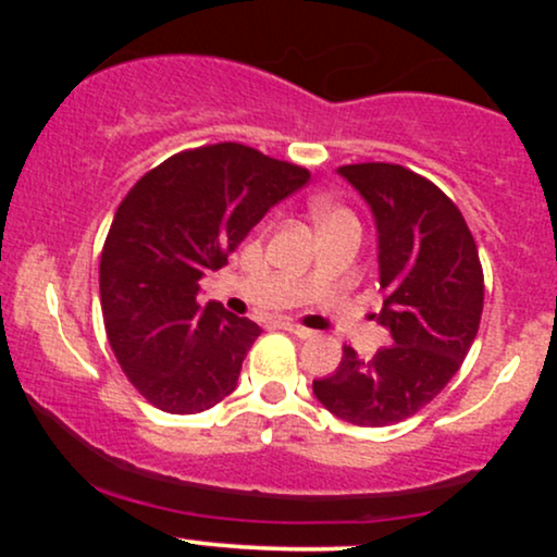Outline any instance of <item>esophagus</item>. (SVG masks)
<instances>
[{
  "instance_id": "1",
  "label": "esophagus",
  "mask_w": 557,
  "mask_h": 557,
  "mask_svg": "<svg viewBox=\"0 0 557 557\" xmlns=\"http://www.w3.org/2000/svg\"><path fill=\"white\" fill-rule=\"evenodd\" d=\"M283 330H287V332H290V335H296V337H300V341H309V337H311V335H314V332H311V330L300 327V324H293V322H283Z\"/></svg>"
}]
</instances>
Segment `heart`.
<instances>
[{
    "label": "heart",
    "mask_w": 557,
    "mask_h": 557,
    "mask_svg": "<svg viewBox=\"0 0 557 557\" xmlns=\"http://www.w3.org/2000/svg\"><path fill=\"white\" fill-rule=\"evenodd\" d=\"M314 214H317V222H322V220H330V216L343 214V212H341V209H332V207H327V203H317V207H314Z\"/></svg>",
    "instance_id": "heart-1"
}]
</instances>
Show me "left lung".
<instances>
[{
	"label": "left lung",
	"instance_id": "1",
	"mask_svg": "<svg viewBox=\"0 0 557 557\" xmlns=\"http://www.w3.org/2000/svg\"><path fill=\"white\" fill-rule=\"evenodd\" d=\"M376 225L380 290L376 322L393 345L359 359L350 345L341 367L314 380L317 400L356 426H389L413 417L453 380L474 343L484 274L474 235L437 185L387 162L337 168Z\"/></svg>",
	"mask_w": 557,
	"mask_h": 557
}]
</instances>
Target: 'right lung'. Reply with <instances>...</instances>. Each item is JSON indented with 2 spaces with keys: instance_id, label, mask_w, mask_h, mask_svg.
<instances>
[{
  "instance_id": "1",
  "label": "right lung",
  "mask_w": 557,
  "mask_h": 557,
  "mask_svg": "<svg viewBox=\"0 0 557 557\" xmlns=\"http://www.w3.org/2000/svg\"><path fill=\"white\" fill-rule=\"evenodd\" d=\"M309 170L243 144L181 151L146 172L114 212L99 264L101 314L133 387L168 413L207 411L238 385L257 322L198 304L220 270Z\"/></svg>"
}]
</instances>
